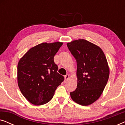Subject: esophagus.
<instances>
[{
	"label": "esophagus",
	"instance_id": "1",
	"mask_svg": "<svg viewBox=\"0 0 125 125\" xmlns=\"http://www.w3.org/2000/svg\"><path fill=\"white\" fill-rule=\"evenodd\" d=\"M69 74H66L65 76V80H66V81H67V80L69 79Z\"/></svg>",
	"mask_w": 125,
	"mask_h": 125
}]
</instances>
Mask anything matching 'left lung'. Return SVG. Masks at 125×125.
I'll list each match as a JSON object with an SVG mask.
<instances>
[{
    "label": "left lung",
    "instance_id": "8db88e82",
    "mask_svg": "<svg viewBox=\"0 0 125 125\" xmlns=\"http://www.w3.org/2000/svg\"><path fill=\"white\" fill-rule=\"evenodd\" d=\"M67 47L77 61V85L71 97L78 104L89 105L100 98L108 81L106 58L101 48L84 39L68 42Z\"/></svg>",
    "mask_w": 125,
    "mask_h": 125
}]
</instances>
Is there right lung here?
<instances>
[{"instance_id":"right-lung-1","label":"right lung","mask_w":125,"mask_h":125,"mask_svg":"<svg viewBox=\"0 0 125 125\" xmlns=\"http://www.w3.org/2000/svg\"><path fill=\"white\" fill-rule=\"evenodd\" d=\"M61 42H42L31 48L18 65V86L24 97L35 105H42L52 100L54 92L64 81L57 73L54 56Z\"/></svg>"}]
</instances>
